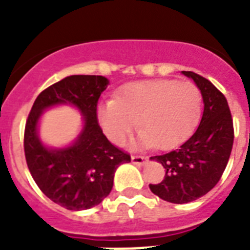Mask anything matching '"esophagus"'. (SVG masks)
<instances>
[{"instance_id": "esophagus-1", "label": "esophagus", "mask_w": 250, "mask_h": 250, "mask_svg": "<svg viewBox=\"0 0 250 250\" xmlns=\"http://www.w3.org/2000/svg\"><path fill=\"white\" fill-rule=\"evenodd\" d=\"M132 164L135 165H144L146 164V161H148V157L144 156H132Z\"/></svg>"}]
</instances>
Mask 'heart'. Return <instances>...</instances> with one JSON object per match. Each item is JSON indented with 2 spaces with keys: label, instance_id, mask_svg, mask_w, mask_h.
Returning a JSON list of instances; mask_svg holds the SVG:
<instances>
[{
  "label": "heart",
  "instance_id": "b5f03b06",
  "mask_svg": "<svg viewBox=\"0 0 250 250\" xmlns=\"http://www.w3.org/2000/svg\"><path fill=\"white\" fill-rule=\"evenodd\" d=\"M201 111V93L190 82L153 79L135 82L118 90L117 100L100 104L98 121L106 135L121 144L139 125L140 140L171 149L186 140Z\"/></svg>",
  "mask_w": 250,
  "mask_h": 250
}]
</instances>
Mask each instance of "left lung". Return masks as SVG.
Segmentation results:
<instances>
[{
	"label": "left lung",
	"mask_w": 250,
	"mask_h": 250,
	"mask_svg": "<svg viewBox=\"0 0 250 250\" xmlns=\"http://www.w3.org/2000/svg\"><path fill=\"white\" fill-rule=\"evenodd\" d=\"M201 90L204 113L197 129L175 150L150 157L165 167L164 180L149 184L165 201L187 204L217 186L229 164L233 145V122L225 94L211 82L192 71H183Z\"/></svg>",
	"instance_id": "left-lung-1"
}]
</instances>
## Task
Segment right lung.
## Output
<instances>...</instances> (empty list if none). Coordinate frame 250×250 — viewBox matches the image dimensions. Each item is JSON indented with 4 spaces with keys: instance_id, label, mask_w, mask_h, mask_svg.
Returning <instances> with one entry per match:
<instances>
[{
    "instance_id": "obj_1",
    "label": "right lung",
    "mask_w": 250,
    "mask_h": 250,
    "mask_svg": "<svg viewBox=\"0 0 250 250\" xmlns=\"http://www.w3.org/2000/svg\"><path fill=\"white\" fill-rule=\"evenodd\" d=\"M107 84L104 76H67L37 96L25 122L24 154L29 172L46 197L67 210L98 205L111 192L117 167L131 161L128 153L107 140L98 125V98ZM58 103L75 104L86 123L75 145L53 151L38 140L37 122L42 109Z\"/></svg>"
}]
</instances>
